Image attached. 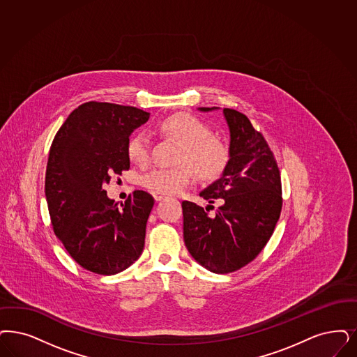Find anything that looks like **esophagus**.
I'll use <instances>...</instances> for the list:
<instances>
[{
    "label": "esophagus",
    "instance_id": "obj_1",
    "mask_svg": "<svg viewBox=\"0 0 357 357\" xmlns=\"http://www.w3.org/2000/svg\"><path fill=\"white\" fill-rule=\"evenodd\" d=\"M153 198H155V201H161V199L165 198V196L161 195V193H153Z\"/></svg>",
    "mask_w": 357,
    "mask_h": 357
}]
</instances>
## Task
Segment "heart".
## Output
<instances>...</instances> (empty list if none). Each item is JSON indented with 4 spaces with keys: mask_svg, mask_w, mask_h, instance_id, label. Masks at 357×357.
Wrapping results in <instances>:
<instances>
[{
    "mask_svg": "<svg viewBox=\"0 0 357 357\" xmlns=\"http://www.w3.org/2000/svg\"><path fill=\"white\" fill-rule=\"evenodd\" d=\"M162 132L183 143L177 168L155 167L142 176V185L161 195H177L183 192L193 178V171L198 178L211 181L224 173L230 149L218 137L213 136L211 127L193 115L178 114L161 123ZM126 152L136 165H146L151 156V143L146 132L133 133L128 139Z\"/></svg>",
    "mask_w": 357,
    "mask_h": 357,
    "instance_id": "b5f03b06",
    "label": "heart"
}]
</instances>
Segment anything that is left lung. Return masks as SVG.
<instances>
[{
	"instance_id": "obj_1",
	"label": "left lung",
	"mask_w": 357,
	"mask_h": 357,
	"mask_svg": "<svg viewBox=\"0 0 357 357\" xmlns=\"http://www.w3.org/2000/svg\"><path fill=\"white\" fill-rule=\"evenodd\" d=\"M224 116L230 160L221 177L199 193L211 205L204 209L183 201L185 246L198 264L217 274L250 264L273 236L282 211L279 168L264 135L242 112L224 108ZM215 200L220 206L209 215Z\"/></svg>"
}]
</instances>
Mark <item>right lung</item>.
Segmentation results:
<instances>
[{
	"mask_svg": "<svg viewBox=\"0 0 357 357\" xmlns=\"http://www.w3.org/2000/svg\"><path fill=\"white\" fill-rule=\"evenodd\" d=\"M149 114L136 107L87 102L54 137L45 195L54 233L83 268L114 275L139 259L153 197L135 190L121 209L103 185L130 169L127 142Z\"/></svg>",
	"mask_w": 357,
	"mask_h": 357,
	"instance_id": "obj_1",
	"label": "right lung"
}]
</instances>
